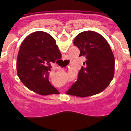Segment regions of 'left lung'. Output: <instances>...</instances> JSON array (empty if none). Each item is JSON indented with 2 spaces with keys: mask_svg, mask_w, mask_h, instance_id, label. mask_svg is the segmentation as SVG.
Here are the masks:
<instances>
[{
  "mask_svg": "<svg viewBox=\"0 0 131 131\" xmlns=\"http://www.w3.org/2000/svg\"><path fill=\"white\" fill-rule=\"evenodd\" d=\"M74 45L85 62L79 71L76 82L67 91L70 95L86 97L103 91L113 79L115 58L107 40L99 33L83 31L77 35Z\"/></svg>",
  "mask_w": 131,
  "mask_h": 131,
  "instance_id": "1",
  "label": "left lung"
}]
</instances>
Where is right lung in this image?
Segmentation results:
<instances>
[{"mask_svg": "<svg viewBox=\"0 0 131 131\" xmlns=\"http://www.w3.org/2000/svg\"><path fill=\"white\" fill-rule=\"evenodd\" d=\"M62 58L56 42L50 34L36 31L27 36L19 48L17 73L26 87L40 95L58 94L48 80L50 63Z\"/></svg>", "mask_w": 131, "mask_h": 131, "instance_id": "1", "label": "right lung"}]
</instances>
